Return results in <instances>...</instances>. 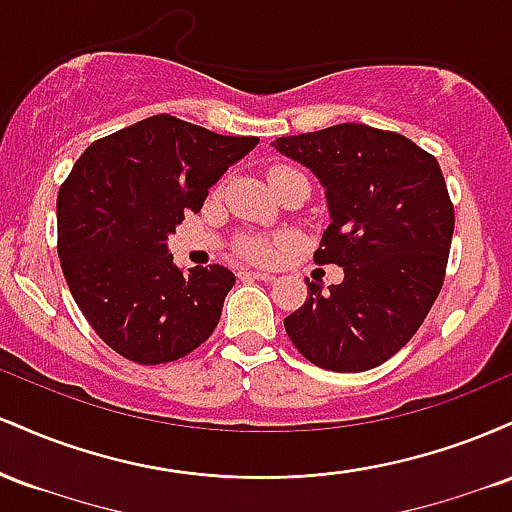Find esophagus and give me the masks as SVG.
<instances>
[{"mask_svg": "<svg viewBox=\"0 0 512 512\" xmlns=\"http://www.w3.org/2000/svg\"><path fill=\"white\" fill-rule=\"evenodd\" d=\"M240 279H257V281H274V274H269V272H250V269H243V272H240Z\"/></svg>", "mask_w": 512, "mask_h": 512, "instance_id": "obj_1", "label": "esophagus"}]
</instances>
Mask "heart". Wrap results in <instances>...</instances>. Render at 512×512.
Instances as JSON below:
<instances>
[{
	"label": "heart",
	"instance_id": "b5f03b06",
	"mask_svg": "<svg viewBox=\"0 0 512 512\" xmlns=\"http://www.w3.org/2000/svg\"><path fill=\"white\" fill-rule=\"evenodd\" d=\"M279 170H289V166H274L269 170V175L279 173ZM284 248H286L284 236H245L238 240L236 252L250 262L269 264L279 257V252Z\"/></svg>",
	"mask_w": 512,
	"mask_h": 512
}]
</instances>
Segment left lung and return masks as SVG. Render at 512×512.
<instances>
[{"mask_svg": "<svg viewBox=\"0 0 512 512\" xmlns=\"http://www.w3.org/2000/svg\"><path fill=\"white\" fill-rule=\"evenodd\" d=\"M274 146L325 185L332 223L313 260L344 267L330 291L308 281L286 334L325 370L380 366L414 337L443 286L455 231L443 170L404 134L356 122Z\"/></svg>", "mask_w": 512, "mask_h": 512, "instance_id": "1", "label": "left lung"}]
</instances>
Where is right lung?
<instances>
[{"mask_svg": "<svg viewBox=\"0 0 512 512\" xmlns=\"http://www.w3.org/2000/svg\"><path fill=\"white\" fill-rule=\"evenodd\" d=\"M168 113L93 142L57 195V252L76 305L115 354L139 366L185 358L216 330L236 276L173 264L168 236L257 146Z\"/></svg>", "mask_w": 512, "mask_h": 512, "instance_id": "add662e5", "label": "right lung"}]
</instances>
